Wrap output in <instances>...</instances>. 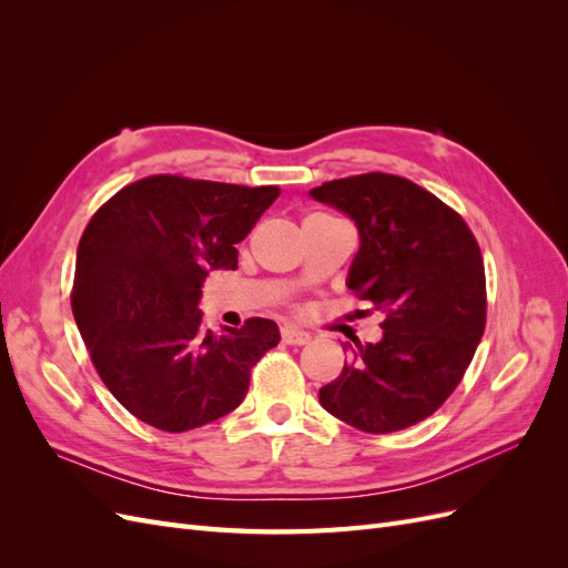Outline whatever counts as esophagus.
Listing matches in <instances>:
<instances>
[{"label": "esophagus", "mask_w": 568, "mask_h": 568, "mask_svg": "<svg viewBox=\"0 0 568 568\" xmlns=\"http://www.w3.org/2000/svg\"><path fill=\"white\" fill-rule=\"evenodd\" d=\"M282 338L288 343V346H305V343H311L313 336L303 329H296V326H284Z\"/></svg>", "instance_id": "obj_1"}]
</instances>
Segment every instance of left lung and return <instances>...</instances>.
Listing matches in <instances>:
<instances>
[{
    "label": "left lung",
    "instance_id": "8db88e82",
    "mask_svg": "<svg viewBox=\"0 0 568 568\" xmlns=\"http://www.w3.org/2000/svg\"><path fill=\"white\" fill-rule=\"evenodd\" d=\"M311 194L355 220L348 288L384 315V338L355 343L320 403L365 434L419 424L459 386L486 329L476 236L448 203L398 175L332 180Z\"/></svg>",
    "mask_w": 568,
    "mask_h": 568
}]
</instances>
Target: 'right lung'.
Masks as SVG:
<instances>
[{"label": "right lung", "instance_id": "add662e5", "mask_svg": "<svg viewBox=\"0 0 568 568\" xmlns=\"http://www.w3.org/2000/svg\"><path fill=\"white\" fill-rule=\"evenodd\" d=\"M280 196L182 175H149L113 194L78 244L71 305L101 382L130 415L180 434L242 405L277 324L205 329L201 282L236 267V244Z\"/></svg>", "mask_w": 568, "mask_h": 568}]
</instances>
